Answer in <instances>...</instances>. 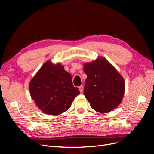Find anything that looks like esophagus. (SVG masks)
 I'll list each match as a JSON object with an SVG mask.
<instances>
[{"label":"esophagus","mask_w":154,"mask_h":154,"mask_svg":"<svg viewBox=\"0 0 154 154\" xmlns=\"http://www.w3.org/2000/svg\"><path fill=\"white\" fill-rule=\"evenodd\" d=\"M78 88H79V90H80V92L81 93H82V92H83V85L79 86V87H78Z\"/></svg>","instance_id":"34e87169"}]
</instances>
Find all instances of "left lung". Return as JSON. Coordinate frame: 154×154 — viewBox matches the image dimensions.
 <instances>
[{
	"instance_id": "1",
	"label": "left lung",
	"mask_w": 154,
	"mask_h": 154,
	"mask_svg": "<svg viewBox=\"0 0 154 154\" xmlns=\"http://www.w3.org/2000/svg\"><path fill=\"white\" fill-rule=\"evenodd\" d=\"M83 71L87 76L83 95L93 109L106 113L120 104L124 95L125 82L107 60L100 57L85 63Z\"/></svg>"
}]
</instances>
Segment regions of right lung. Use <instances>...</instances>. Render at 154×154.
Instances as JSON below:
<instances>
[{"label":"right lung","instance_id":"1","mask_svg":"<svg viewBox=\"0 0 154 154\" xmlns=\"http://www.w3.org/2000/svg\"><path fill=\"white\" fill-rule=\"evenodd\" d=\"M32 99L38 108L49 115H59L68 110L80 91L71 74L61 64L46 62L29 83Z\"/></svg>","mask_w":154,"mask_h":154}]
</instances>
